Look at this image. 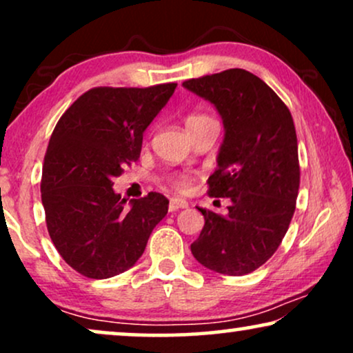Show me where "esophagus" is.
Returning <instances> with one entry per match:
<instances>
[{
    "label": "esophagus",
    "mask_w": 353,
    "mask_h": 353,
    "mask_svg": "<svg viewBox=\"0 0 353 353\" xmlns=\"http://www.w3.org/2000/svg\"><path fill=\"white\" fill-rule=\"evenodd\" d=\"M188 202L185 199H178V197H172L170 204H168V210L170 212H176L180 209H186Z\"/></svg>",
    "instance_id": "1"
}]
</instances>
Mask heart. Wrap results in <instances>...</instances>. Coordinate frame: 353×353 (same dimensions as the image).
Returning <instances> with one entry per match:
<instances>
[{"label":"heart","mask_w":353,"mask_h":353,"mask_svg":"<svg viewBox=\"0 0 353 353\" xmlns=\"http://www.w3.org/2000/svg\"><path fill=\"white\" fill-rule=\"evenodd\" d=\"M209 119L210 117H207V115L192 114L186 119V128H190V127H192V125L201 123V122H204V120H209ZM192 181H194V180H192L191 175H188V173H180V175L172 178L170 185H172L173 190L178 191V192H188L192 188Z\"/></svg>","instance_id":"heart-1"}]
</instances>
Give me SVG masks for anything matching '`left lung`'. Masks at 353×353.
<instances>
[{
	"label": "left lung",
	"instance_id": "8db88e82",
	"mask_svg": "<svg viewBox=\"0 0 353 353\" xmlns=\"http://www.w3.org/2000/svg\"><path fill=\"white\" fill-rule=\"evenodd\" d=\"M210 101L225 125L210 197H230L226 214L199 209L205 225L191 244L197 262L241 276L267 262L291 223L301 185L297 134L281 98L244 69L183 81Z\"/></svg>",
	"mask_w": 353,
	"mask_h": 353
}]
</instances>
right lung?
Returning a JSON list of instances; mask_svg holds the SVG:
<instances>
[{
    "label": "right lung",
    "mask_w": 353,
    "mask_h": 353,
    "mask_svg": "<svg viewBox=\"0 0 353 353\" xmlns=\"http://www.w3.org/2000/svg\"><path fill=\"white\" fill-rule=\"evenodd\" d=\"M175 88L96 86L52 130L41 173L48 233L65 263L86 278L105 279L133 267L167 215L165 196L149 192L127 207L112 180L138 161L144 130Z\"/></svg>",
    "instance_id": "add662e5"
}]
</instances>
